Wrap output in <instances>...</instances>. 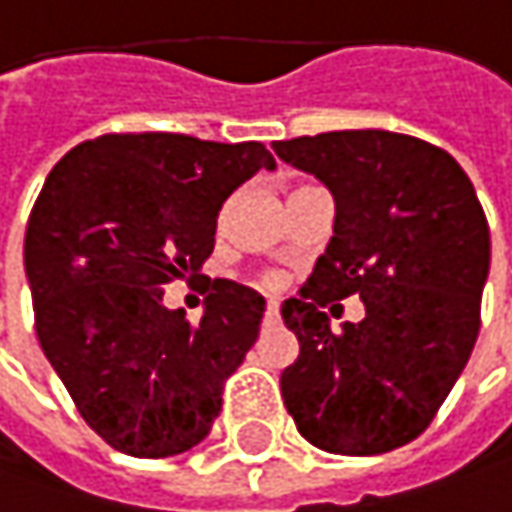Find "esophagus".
Returning <instances> with one entry per match:
<instances>
[{
  "label": "esophagus",
  "mask_w": 512,
  "mask_h": 512,
  "mask_svg": "<svg viewBox=\"0 0 512 512\" xmlns=\"http://www.w3.org/2000/svg\"><path fill=\"white\" fill-rule=\"evenodd\" d=\"M275 316H278V301H269V304H266V318Z\"/></svg>",
  "instance_id": "obj_1"
}]
</instances>
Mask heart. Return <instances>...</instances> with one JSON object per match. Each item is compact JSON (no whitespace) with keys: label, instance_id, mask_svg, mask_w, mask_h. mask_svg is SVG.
<instances>
[{"label":"heart","instance_id":"obj_1","mask_svg":"<svg viewBox=\"0 0 512 512\" xmlns=\"http://www.w3.org/2000/svg\"><path fill=\"white\" fill-rule=\"evenodd\" d=\"M260 284L266 286V289H278V286H281V278H278V275H263Z\"/></svg>","mask_w":512,"mask_h":512}]
</instances>
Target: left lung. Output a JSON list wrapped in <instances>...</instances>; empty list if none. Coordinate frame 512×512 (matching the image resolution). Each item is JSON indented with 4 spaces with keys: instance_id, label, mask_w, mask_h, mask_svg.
Instances as JSON below:
<instances>
[{
    "instance_id": "obj_1",
    "label": "left lung",
    "mask_w": 512,
    "mask_h": 512,
    "mask_svg": "<svg viewBox=\"0 0 512 512\" xmlns=\"http://www.w3.org/2000/svg\"><path fill=\"white\" fill-rule=\"evenodd\" d=\"M336 199L327 252L281 307L298 359L281 397L298 432L333 455H382L435 420L481 327L490 226L446 150L388 130L275 141ZM359 294L366 318L330 331L320 313Z\"/></svg>"
}]
</instances>
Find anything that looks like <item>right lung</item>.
<instances>
[{"label": "right lung", "mask_w": 512, "mask_h": 512, "mask_svg": "<svg viewBox=\"0 0 512 512\" xmlns=\"http://www.w3.org/2000/svg\"><path fill=\"white\" fill-rule=\"evenodd\" d=\"M275 159L260 141L106 133L72 147L25 228L34 327L98 437L167 458L211 432L223 385L255 345L266 301L217 278L199 324L162 304L214 252L228 196Z\"/></svg>", "instance_id": "obj_1"}]
</instances>
